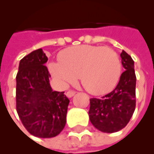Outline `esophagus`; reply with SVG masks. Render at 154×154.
I'll return each mask as SVG.
<instances>
[{"label":"esophagus","mask_w":154,"mask_h":154,"mask_svg":"<svg viewBox=\"0 0 154 154\" xmlns=\"http://www.w3.org/2000/svg\"><path fill=\"white\" fill-rule=\"evenodd\" d=\"M75 93L76 92H75V91H68L66 95V97H67L68 98H70V97H74Z\"/></svg>","instance_id":"esophagus-1"}]
</instances>
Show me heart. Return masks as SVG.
Masks as SVG:
<instances>
[{
  "mask_svg": "<svg viewBox=\"0 0 154 154\" xmlns=\"http://www.w3.org/2000/svg\"><path fill=\"white\" fill-rule=\"evenodd\" d=\"M58 62L48 65L57 84L66 88L80 75L84 88L92 95L110 92L119 83L122 65L115 51L101 46L82 45L70 47L58 54Z\"/></svg>",
  "mask_w": 154,
  "mask_h": 154,
  "instance_id": "1",
  "label": "heart"
}]
</instances>
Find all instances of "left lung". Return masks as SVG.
<instances>
[{
    "mask_svg": "<svg viewBox=\"0 0 154 154\" xmlns=\"http://www.w3.org/2000/svg\"><path fill=\"white\" fill-rule=\"evenodd\" d=\"M120 56L125 71L122 73L116 88L101 99H90V122L97 130L106 133L116 132L125 128L136 108L134 61L124 50Z\"/></svg>",
    "mask_w": 154,
    "mask_h": 154,
    "instance_id": "obj_1",
    "label": "left lung"
}]
</instances>
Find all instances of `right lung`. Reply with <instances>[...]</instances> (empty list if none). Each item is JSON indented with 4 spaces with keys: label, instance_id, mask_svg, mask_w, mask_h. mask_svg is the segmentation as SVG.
<instances>
[{
    "label": "right lung",
    "instance_id": "right-lung-1",
    "mask_svg": "<svg viewBox=\"0 0 154 154\" xmlns=\"http://www.w3.org/2000/svg\"><path fill=\"white\" fill-rule=\"evenodd\" d=\"M42 48L20 60L16 76V109L29 133L52 138L63 130L70 100L64 92L52 89Z\"/></svg>",
    "mask_w": 154,
    "mask_h": 154
}]
</instances>
